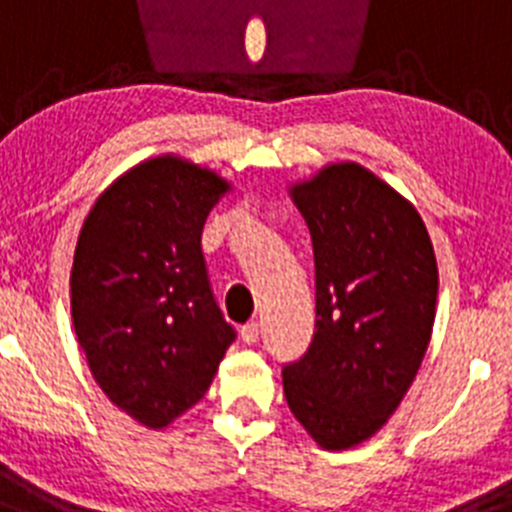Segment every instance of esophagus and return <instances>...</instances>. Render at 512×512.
I'll use <instances>...</instances> for the list:
<instances>
[{"mask_svg":"<svg viewBox=\"0 0 512 512\" xmlns=\"http://www.w3.org/2000/svg\"><path fill=\"white\" fill-rule=\"evenodd\" d=\"M259 323H256V320H251V323H246L241 328V338H243V343H256L259 341Z\"/></svg>","mask_w":512,"mask_h":512,"instance_id":"esophagus-1","label":"esophagus"}]
</instances>
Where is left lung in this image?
Listing matches in <instances>:
<instances>
[{"mask_svg": "<svg viewBox=\"0 0 512 512\" xmlns=\"http://www.w3.org/2000/svg\"><path fill=\"white\" fill-rule=\"evenodd\" d=\"M315 256V336L282 369L289 410L330 451L387 423L413 384L436 318L438 266L418 210L359 164L292 187Z\"/></svg>", "mask_w": 512, "mask_h": 512, "instance_id": "obj_1", "label": "left lung"}]
</instances>
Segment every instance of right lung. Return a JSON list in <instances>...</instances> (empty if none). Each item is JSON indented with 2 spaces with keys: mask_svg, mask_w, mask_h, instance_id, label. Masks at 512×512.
<instances>
[{
  "mask_svg": "<svg viewBox=\"0 0 512 512\" xmlns=\"http://www.w3.org/2000/svg\"><path fill=\"white\" fill-rule=\"evenodd\" d=\"M228 189L179 156L148 158L104 189L81 225L76 338L104 395L153 431L205 397L235 341L202 256L205 220Z\"/></svg>",
  "mask_w": 512,
  "mask_h": 512,
  "instance_id": "obj_1",
  "label": "right lung"
}]
</instances>
